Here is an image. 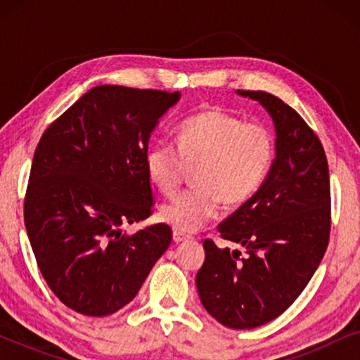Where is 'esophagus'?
<instances>
[{"instance_id": "esophagus-1", "label": "esophagus", "mask_w": 360, "mask_h": 360, "mask_svg": "<svg viewBox=\"0 0 360 360\" xmlns=\"http://www.w3.org/2000/svg\"><path fill=\"white\" fill-rule=\"evenodd\" d=\"M190 236L188 234H184L181 231H174V240L175 243H184V240H188Z\"/></svg>"}]
</instances>
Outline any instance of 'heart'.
<instances>
[{
	"mask_svg": "<svg viewBox=\"0 0 360 360\" xmlns=\"http://www.w3.org/2000/svg\"><path fill=\"white\" fill-rule=\"evenodd\" d=\"M275 155L272 131L211 108L181 121L176 144L157 141L146 154V172L165 196L176 193L188 167L193 186L160 208L176 231L193 233L218 213L221 201L236 206L250 198L267 176Z\"/></svg>",
	"mask_w": 360,
	"mask_h": 360,
	"instance_id": "heart-1",
	"label": "heart"
}]
</instances>
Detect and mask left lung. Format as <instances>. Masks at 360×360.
Returning <instances> with one entry per match:
<instances>
[{
	"label": "left lung",
	"mask_w": 360,
	"mask_h": 360,
	"mask_svg": "<svg viewBox=\"0 0 360 360\" xmlns=\"http://www.w3.org/2000/svg\"><path fill=\"white\" fill-rule=\"evenodd\" d=\"M238 95L272 117L275 159L260 188L218 226L244 252L206 239L196 288L216 321L252 329L280 316L316 272L329 240L331 193L326 154L303 117L270 93Z\"/></svg>",
	"instance_id": "8db88e82"
}]
</instances>
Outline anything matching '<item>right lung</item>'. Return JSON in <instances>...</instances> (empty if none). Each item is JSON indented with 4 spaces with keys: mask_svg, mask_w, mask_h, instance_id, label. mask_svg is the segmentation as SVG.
Masks as SVG:
<instances>
[{
    "mask_svg": "<svg viewBox=\"0 0 360 360\" xmlns=\"http://www.w3.org/2000/svg\"><path fill=\"white\" fill-rule=\"evenodd\" d=\"M180 93L91 88L44 132L24 198L39 270L56 297L86 316H108L136 297L172 240L170 226L122 234L154 208L146 154Z\"/></svg>",
    "mask_w": 360,
    "mask_h": 360,
    "instance_id": "right-lung-1",
    "label": "right lung"
}]
</instances>
